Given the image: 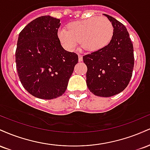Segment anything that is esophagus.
I'll return each instance as SVG.
<instances>
[{
	"mask_svg": "<svg viewBox=\"0 0 150 150\" xmlns=\"http://www.w3.org/2000/svg\"><path fill=\"white\" fill-rule=\"evenodd\" d=\"M78 61H79V62L82 61V55H80V54L78 55Z\"/></svg>",
	"mask_w": 150,
	"mask_h": 150,
	"instance_id": "obj_1",
	"label": "esophagus"
}]
</instances>
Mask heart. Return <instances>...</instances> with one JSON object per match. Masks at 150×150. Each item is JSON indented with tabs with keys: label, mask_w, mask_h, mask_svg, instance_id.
<instances>
[{
	"label": "heart",
	"mask_w": 150,
	"mask_h": 150,
	"mask_svg": "<svg viewBox=\"0 0 150 150\" xmlns=\"http://www.w3.org/2000/svg\"><path fill=\"white\" fill-rule=\"evenodd\" d=\"M113 27L110 20L104 17H93L73 22L58 31L60 42L67 49L73 50L82 42L87 51H97L107 45L111 39Z\"/></svg>",
	"instance_id": "heart-1"
}]
</instances>
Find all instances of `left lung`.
Segmentation results:
<instances>
[{"label": "left lung", "mask_w": 150, "mask_h": 150, "mask_svg": "<svg viewBox=\"0 0 150 150\" xmlns=\"http://www.w3.org/2000/svg\"><path fill=\"white\" fill-rule=\"evenodd\" d=\"M112 24L113 33L108 45L83 56L87 67V86L94 95L109 97L119 94L128 86L132 75V42L121 22L104 14Z\"/></svg>", "instance_id": "1"}]
</instances>
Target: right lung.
I'll return each instance as SVG.
<instances>
[{
  "label": "right lung",
  "instance_id": "right-lung-1",
  "mask_svg": "<svg viewBox=\"0 0 150 150\" xmlns=\"http://www.w3.org/2000/svg\"><path fill=\"white\" fill-rule=\"evenodd\" d=\"M59 19L49 15L30 22L19 34L15 62L19 78L34 97H61L78 62V56L62 47L58 37Z\"/></svg>",
  "mask_w": 150,
  "mask_h": 150
}]
</instances>
